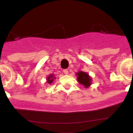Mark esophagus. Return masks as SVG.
Listing matches in <instances>:
<instances>
[{
    "label": "esophagus",
    "mask_w": 133,
    "mask_h": 133,
    "mask_svg": "<svg viewBox=\"0 0 133 133\" xmlns=\"http://www.w3.org/2000/svg\"><path fill=\"white\" fill-rule=\"evenodd\" d=\"M63 72H64V74H65V75H68V74H69V70H68L67 69H64V70H63Z\"/></svg>",
    "instance_id": "34e87169"
}]
</instances>
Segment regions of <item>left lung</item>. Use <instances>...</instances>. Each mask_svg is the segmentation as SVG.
I'll use <instances>...</instances> for the list:
<instances>
[{"label": "left lung", "mask_w": 133, "mask_h": 133, "mask_svg": "<svg viewBox=\"0 0 133 133\" xmlns=\"http://www.w3.org/2000/svg\"><path fill=\"white\" fill-rule=\"evenodd\" d=\"M76 75V76H77V81L79 84L83 85L85 88L89 87L91 85L92 78L89 76V74L83 71H79L77 72Z\"/></svg>", "instance_id": "1"}]
</instances>
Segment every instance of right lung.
Returning a JSON list of instances; mask_svg holds the SVG:
<instances>
[{
    "mask_svg": "<svg viewBox=\"0 0 133 133\" xmlns=\"http://www.w3.org/2000/svg\"><path fill=\"white\" fill-rule=\"evenodd\" d=\"M55 78H56V77H55V75H54L53 74H52V75H50L46 77V82H47L49 84H51V83L53 82L54 79H55Z\"/></svg>",
    "mask_w": 133,
    "mask_h": 133,
    "instance_id": "obj_1",
    "label": "right lung"
}]
</instances>
